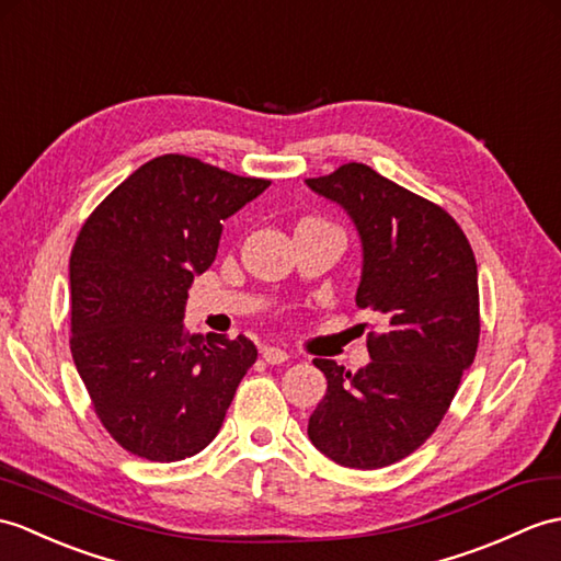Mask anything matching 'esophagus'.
Here are the masks:
<instances>
[{
	"label": "esophagus",
	"instance_id": "34e87169",
	"mask_svg": "<svg viewBox=\"0 0 561 561\" xmlns=\"http://www.w3.org/2000/svg\"><path fill=\"white\" fill-rule=\"evenodd\" d=\"M263 358L270 363V366H279V363L289 360V354H286V351L279 348V346H265L263 348Z\"/></svg>",
	"mask_w": 561,
	"mask_h": 561
}]
</instances>
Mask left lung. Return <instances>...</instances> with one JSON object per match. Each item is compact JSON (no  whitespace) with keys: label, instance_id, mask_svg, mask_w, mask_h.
<instances>
[{"label":"left lung","instance_id":"left-lung-1","mask_svg":"<svg viewBox=\"0 0 561 561\" xmlns=\"http://www.w3.org/2000/svg\"><path fill=\"white\" fill-rule=\"evenodd\" d=\"M306 184L354 219L363 243L356 306L385 322V332L368 334L370 363L358 373L312 360L328 394L308 437L340 466L373 471L435 433L471 368L480 336L476 255L447 210L368 164L348 162Z\"/></svg>","mask_w":561,"mask_h":561}]
</instances>
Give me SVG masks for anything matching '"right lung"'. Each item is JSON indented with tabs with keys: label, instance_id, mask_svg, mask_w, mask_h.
<instances>
[{
	"label": "right lung",
	"instance_id": "add662e5",
	"mask_svg": "<svg viewBox=\"0 0 561 561\" xmlns=\"http://www.w3.org/2000/svg\"><path fill=\"white\" fill-rule=\"evenodd\" d=\"M270 186L186 154L138 167L78 231L69 260L71 356L100 423L148 461H181L219 433L257 348L188 334L191 282L221 221Z\"/></svg>",
	"mask_w": 561,
	"mask_h": 561
}]
</instances>
